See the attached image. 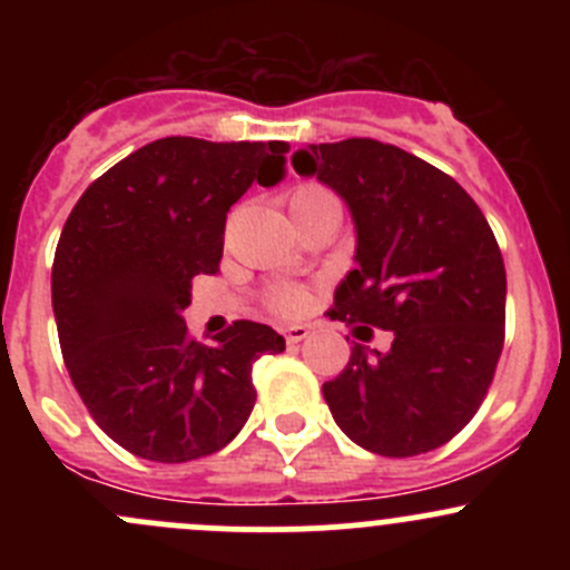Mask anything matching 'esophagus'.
I'll use <instances>...</instances> for the list:
<instances>
[{"label":"esophagus","instance_id":"34e87169","mask_svg":"<svg viewBox=\"0 0 570 570\" xmlns=\"http://www.w3.org/2000/svg\"><path fill=\"white\" fill-rule=\"evenodd\" d=\"M308 325H289V327H284V338H286V344H301L303 338L308 336Z\"/></svg>","mask_w":570,"mask_h":570}]
</instances>
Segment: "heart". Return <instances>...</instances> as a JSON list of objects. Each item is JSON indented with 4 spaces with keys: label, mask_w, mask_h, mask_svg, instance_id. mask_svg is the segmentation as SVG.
Returning a JSON list of instances; mask_svg holds the SVG:
<instances>
[{
    "label": "heart",
    "mask_w": 570,
    "mask_h": 570,
    "mask_svg": "<svg viewBox=\"0 0 570 570\" xmlns=\"http://www.w3.org/2000/svg\"><path fill=\"white\" fill-rule=\"evenodd\" d=\"M320 200H333V195L327 189L317 187V184H306V187H297L295 193L289 195V209L306 204H320ZM306 306V292L292 289V286H284V289L273 292V308L281 314H297Z\"/></svg>",
    "instance_id": "1"
}]
</instances>
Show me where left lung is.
<instances>
[{"mask_svg": "<svg viewBox=\"0 0 570 570\" xmlns=\"http://www.w3.org/2000/svg\"><path fill=\"white\" fill-rule=\"evenodd\" d=\"M292 168L353 217L355 267L331 317L394 336L389 353L353 344L322 386L333 422L375 455L439 450L474 416L502 355L508 278L485 215L455 178L370 137L301 148Z\"/></svg>", "mask_w": 570, "mask_h": 570, "instance_id": "left-lung-1", "label": "left lung"}]
</instances>
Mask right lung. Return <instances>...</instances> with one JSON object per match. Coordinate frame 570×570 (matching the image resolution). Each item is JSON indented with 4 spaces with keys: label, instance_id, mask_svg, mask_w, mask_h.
I'll return each mask as SVG.
<instances>
[{
    "label": "right lung",
    "instance_id": "1",
    "mask_svg": "<svg viewBox=\"0 0 570 570\" xmlns=\"http://www.w3.org/2000/svg\"><path fill=\"white\" fill-rule=\"evenodd\" d=\"M286 151L165 137L96 178L68 215L51 267L62 358L90 416L131 455L187 463L248 422L253 364L284 336L239 320L198 344L181 314L189 281L220 269L228 209L253 181H278Z\"/></svg>",
    "mask_w": 570,
    "mask_h": 570
}]
</instances>
